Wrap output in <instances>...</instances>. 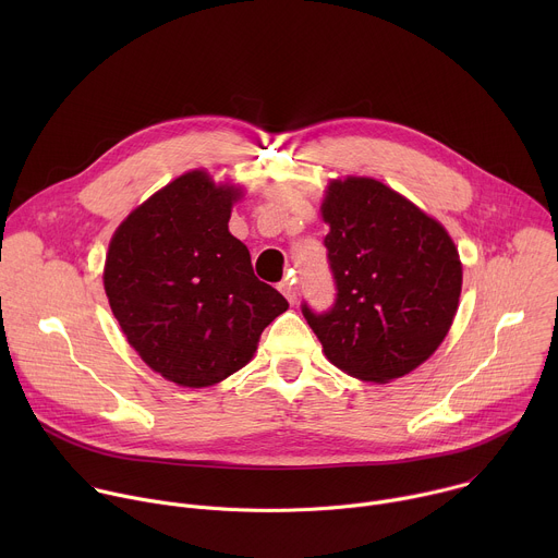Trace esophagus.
<instances>
[{
    "label": "esophagus",
    "instance_id": "34e87169",
    "mask_svg": "<svg viewBox=\"0 0 558 558\" xmlns=\"http://www.w3.org/2000/svg\"><path fill=\"white\" fill-rule=\"evenodd\" d=\"M280 291L284 293V298H287L291 304H295V302H298V287H295V280L284 278V280L280 282Z\"/></svg>",
    "mask_w": 558,
    "mask_h": 558
}]
</instances>
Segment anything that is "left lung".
Here are the masks:
<instances>
[{"label": "left lung", "mask_w": 558, "mask_h": 558, "mask_svg": "<svg viewBox=\"0 0 558 558\" xmlns=\"http://www.w3.org/2000/svg\"><path fill=\"white\" fill-rule=\"evenodd\" d=\"M323 218L336 302L302 315L340 371L402 377L444 342L461 293V260L441 222L375 179L331 181Z\"/></svg>", "instance_id": "1"}]
</instances>
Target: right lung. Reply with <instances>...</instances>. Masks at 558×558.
I'll return each instance as SVG.
<instances>
[{"label":"right lung","instance_id":"right-lung-1","mask_svg":"<svg viewBox=\"0 0 558 558\" xmlns=\"http://www.w3.org/2000/svg\"><path fill=\"white\" fill-rule=\"evenodd\" d=\"M241 194L203 170L187 172L138 205L110 241V308L141 360L179 386H211L243 368L265 327L289 308L229 233Z\"/></svg>","mask_w":558,"mask_h":558}]
</instances>
